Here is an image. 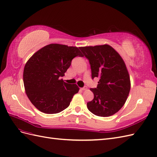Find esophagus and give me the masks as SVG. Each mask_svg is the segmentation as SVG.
<instances>
[{"label":"esophagus","mask_w":157,"mask_h":157,"mask_svg":"<svg viewBox=\"0 0 157 157\" xmlns=\"http://www.w3.org/2000/svg\"><path fill=\"white\" fill-rule=\"evenodd\" d=\"M87 87L86 86L81 88V90H82V91H86V90H87Z\"/></svg>","instance_id":"esophagus-1"}]
</instances>
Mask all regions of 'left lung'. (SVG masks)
Here are the masks:
<instances>
[{
  "label": "left lung",
  "mask_w": 157,
  "mask_h": 157,
  "mask_svg": "<svg viewBox=\"0 0 157 157\" xmlns=\"http://www.w3.org/2000/svg\"><path fill=\"white\" fill-rule=\"evenodd\" d=\"M79 49L89 61L92 79L99 78L97 88L90 89L94 98L87 103L88 110L102 117L114 114L124 106L130 91V78L126 64L109 44Z\"/></svg>",
  "instance_id": "1"
}]
</instances>
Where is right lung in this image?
<instances>
[{
	"instance_id": "1",
	"label": "right lung",
	"mask_w": 157,
	"mask_h": 157,
	"mask_svg": "<svg viewBox=\"0 0 157 157\" xmlns=\"http://www.w3.org/2000/svg\"><path fill=\"white\" fill-rule=\"evenodd\" d=\"M77 56H83L79 48L52 43L39 49L26 62L25 91L35 108L46 114H56L68 108L79 88L60 78Z\"/></svg>"
}]
</instances>
